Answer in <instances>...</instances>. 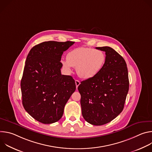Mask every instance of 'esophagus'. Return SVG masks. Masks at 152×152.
<instances>
[{
    "label": "esophagus",
    "instance_id": "obj_1",
    "mask_svg": "<svg viewBox=\"0 0 152 152\" xmlns=\"http://www.w3.org/2000/svg\"><path fill=\"white\" fill-rule=\"evenodd\" d=\"M75 83H76V88H77L78 86L80 85V81L78 80H75Z\"/></svg>",
    "mask_w": 152,
    "mask_h": 152
}]
</instances>
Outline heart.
<instances>
[{"mask_svg": "<svg viewBox=\"0 0 152 152\" xmlns=\"http://www.w3.org/2000/svg\"><path fill=\"white\" fill-rule=\"evenodd\" d=\"M106 62L105 53L93 48L80 47L69 52L67 59L62 60V66L67 72L76 67L77 75L88 79L96 76L103 68Z\"/></svg>", "mask_w": 152, "mask_h": 152, "instance_id": "obj_1", "label": "heart"}]
</instances>
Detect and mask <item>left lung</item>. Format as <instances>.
<instances>
[{
  "instance_id": "8db88e82",
  "label": "left lung",
  "mask_w": 152,
  "mask_h": 152,
  "mask_svg": "<svg viewBox=\"0 0 152 152\" xmlns=\"http://www.w3.org/2000/svg\"><path fill=\"white\" fill-rule=\"evenodd\" d=\"M96 49L105 52L104 66L96 76L82 81L77 89L83 118L93 125L101 126L122 112L129 82L126 61L119 53L107 46Z\"/></svg>"
}]
</instances>
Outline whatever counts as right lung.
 <instances>
[{
    "label": "right lung",
    "mask_w": 152,
    "mask_h": 152,
    "mask_svg": "<svg viewBox=\"0 0 152 152\" xmlns=\"http://www.w3.org/2000/svg\"><path fill=\"white\" fill-rule=\"evenodd\" d=\"M73 41H45L29 51L21 80L22 103L26 111L43 124L58 121L76 90L71 76L62 75L61 56Z\"/></svg>",
    "instance_id": "1"
}]
</instances>
